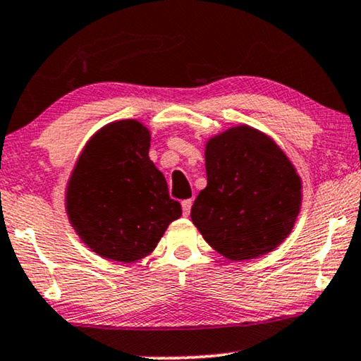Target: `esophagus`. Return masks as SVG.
<instances>
[{
  "instance_id": "1",
  "label": "esophagus",
  "mask_w": 361,
  "mask_h": 361,
  "mask_svg": "<svg viewBox=\"0 0 361 361\" xmlns=\"http://www.w3.org/2000/svg\"><path fill=\"white\" fill-rule=\"evenodd\" d=\"M191 204H193V200H183V202H181V208H183V214H190Z\"/></svg>"
}]
</instances>
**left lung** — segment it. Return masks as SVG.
I'll return each mask as SVG.
<instances>
[{"label": "left lung", "instance_id": "left-lung-1", "mask_svg": "<svg viewBox=\"0 0 361 361\" xmlns=\"http://www.w3.org/2000/svg\"><path fill=\"white\" fill-rule=\"evenodd\" d=\"M207 188L191 221L221 257L243 262L268 255L293 230L302 208V178L275 140L235 125L204 145Z\"/></svg>", "mask_w": 361, "mask_h": 361}]
</instances>
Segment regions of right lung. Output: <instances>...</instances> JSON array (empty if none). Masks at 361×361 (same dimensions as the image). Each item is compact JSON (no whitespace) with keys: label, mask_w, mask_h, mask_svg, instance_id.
Masks as SVG:
<instances>
[{"label":"right lung","mask_w":361,"mask_h":361,"mask_svg":"<svg viewBox=\"0 0 361 361\" xmlns=\"http://www.w3.org/2000/svg\"><path fill=\"white\" fill-rule=\"evenodd\" d=\"M152 133L138 120L104 125L86 141L65 191L68 220L98 257L135 263L148 257L181 216L163 173L149 159Z\"/></svg>","instance_id":"obj_1"}]
</instances>
